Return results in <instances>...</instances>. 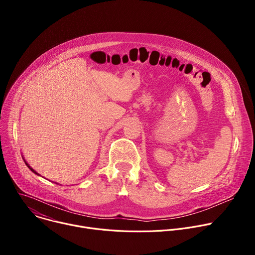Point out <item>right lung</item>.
Here are the masks:
<instances>
[{"mask_svg": "<svg viewBox=\"0 0 255 255\" xmlns=\"http://www.w3.org/2000/svg\"><path fill=\"white\" fill-rule=\"evenodd\" d=\"M25 163H26V165H27V166H28V167H29V168H30V169H31V170H32V171H33V172H35V173H36V174H38V173H37V172H36V171H35V170H34V169H33V168H31V167H30V166H29V164H28V163H27V162H26V161H25Z\"/></svg>", "mask_w": 255, "mask_h": 255, "instance_id": "obj_1", "label": "right lung"}]
</instances>
